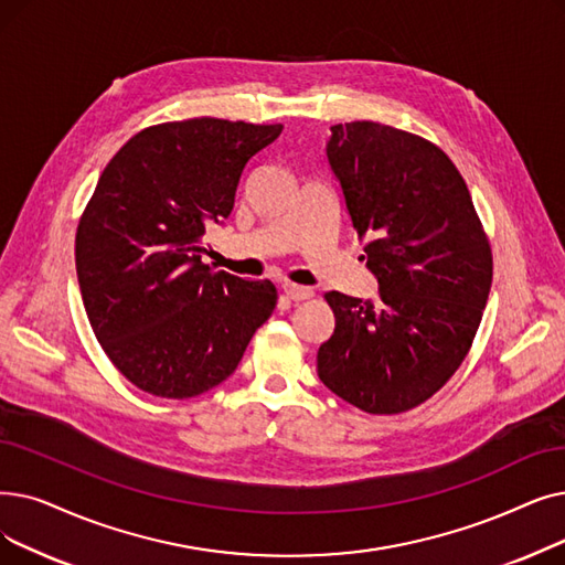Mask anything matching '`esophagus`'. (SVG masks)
Wrapping results in <instances>:
<instances>
[{
	"instance_id": "1",
	"label": "esophagus",
	"mask_w": 565,
	"mask_h": 565,
	"mask_svg": "<svg viewBox=\"0 0 565 565\" xmlns=\"http://www.w3.org/2000/svg\"><path fill=\"white\" fill-rule=\"evenodd\" d=\"M284 292H286V298L292 300V302H302V300H309L313 296L311 288L296 286V284H284Z\"/></svg>"
}]
</instances>
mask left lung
I'll return each instance as SVG.
<instances>
[{"instance_id":"1","label":"left lung","mask_w":565,"mask_h":565,"mask_svg":"<svg viewBox=\"0 0 565 565\" xmlns=\"http://www.w3.org/2000/svg\"><path fill=\"white\" fill-rule=\"evenodd\" d=\"M326 157L379 281L376 300L330 290L334 332L318 379L366 413L415 408L457 372L492 288L469 186L429 140L379 121L330 127Z\"/></svg>"}]
</instances>
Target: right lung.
<instances>
[{
    "instance_id": "add662e5",
    "label": "right lung",
    "mask_w": 565,
    "mask_h": 565,
    "mask_svg": "<svg viewBox=\"0 0 565 565\" xmlns=\"http://www.w3.org/2000/svg\"><path fill=\"white\" fill-rule=\"evenodd\" d=\"M284 131L214 117L150 127L110 159L76 235L92 330L136 387L189 399L224 383L277 305L273 281L212 273L244 166Z\"/></svg>"
}]
</instances>
